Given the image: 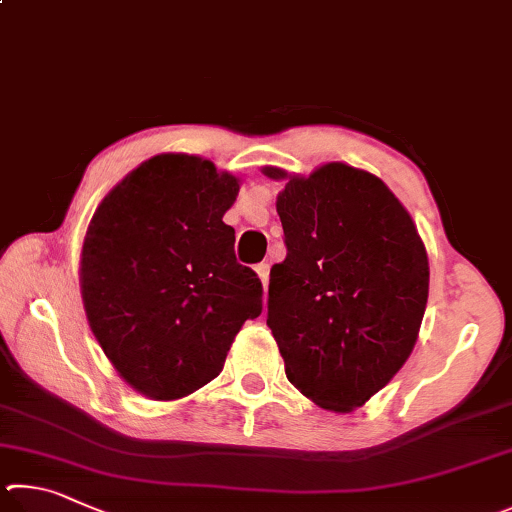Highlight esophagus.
Segmentation results:
<instances>
[{
  "mask_svg": "<svg viewBox=\"0 0 512 512\" xmlns=\"http://www.w3.org/2000/svg\"><path fill=\"white\" fill-rule=\"evenodd\" d=\"M254 270H256V274H258V279H261V283L267 285V279H270V265L261 263V265H256Z\"/></svg>",
  "mask_w": 512,
  "mask_h": 512,
  "instance_id": "obj_1",
  "label": "esophagus"
}]
</instances>
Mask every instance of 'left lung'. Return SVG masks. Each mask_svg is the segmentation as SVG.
I'll list each match as a JSON object with an SVG mask.
<instances>
[{
  "label": "left lung",
  "mask_w": 512,
  "mask_h": 512,
  "mask_svg": "<svg viewBox=\"0 0 512 512\" xmlns=\"http://www.w3.org/2000/svg\"><path fill=\"white\" fill-rule=\"evenodd\" d=\"M285 179L276 197L288 256L274 265L267 326L303 396L351 414L414 351L429 294L416 222L373 173L330 161Z\"/></svg>",
  "instance_id": "1"
}]
</instances>
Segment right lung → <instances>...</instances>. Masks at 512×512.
Instances as JSON below:
<instances>
[{"instance_id":"obj_1","label":"right lung","mask_w":512,"mask_h":512,"mask_svg":"<svg viewBox=\"0 0 512 512\" xmlns=\"http://www.w3.org/2000/svg\"><path fill=\"white\" fill-rule=\"evenodd\" d=\"M240 177L161 152L107 193L80 249L89 328L116 373L150 400H179L218 378L263 285L222 222Z\"/></svg>"}]
</instances>
